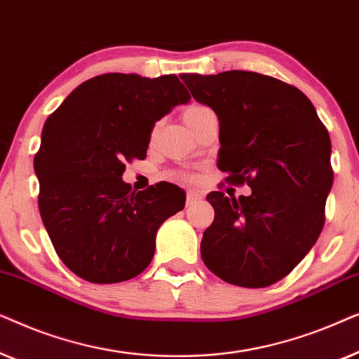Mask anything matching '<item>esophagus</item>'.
I'll list each match as a JSON object with an SVG mask.
<instances>
[{
	"label": "esophagus",
	"mask_w": 359,
	"mask_h": 359,
	"mask_svg": "<svg viewBox=\"0 0 359 359\" xmlns=\"http://www.w3.org/2000/svg\"><path fill=\"white\" fill-rule=\"evenodd\" d=\"M199 199H203V194L199 193V191H194V189H189L188 191V196H186V204H193V203H198Z\"/></svg>",
	"instance_id": "1"
}]
</instances>
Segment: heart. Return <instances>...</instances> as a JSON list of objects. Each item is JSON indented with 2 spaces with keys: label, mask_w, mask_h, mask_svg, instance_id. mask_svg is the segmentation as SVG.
Wrapping results in <instances>:
<instances>
[{
  "label": "heart",
  "mask_w": 359,
  "mask_h": 359,
  "mask_svg": "<svg viewBox=\"0 0 359 359\" xmlns=\"http://www.w3.org/2000/svg\"><path fill=\"white\" fill-rule=\"evenodd\" d=\"M205 111H209V107L205 106H201V104H191L189 107H186L184 112H183V119L188 126H191V122H193L196 117H199L201 114H204ZM181 178L183 180H191L189 175H181Z\"/></svg>",
  "instance_id": "heart-1"
}]
</instances>
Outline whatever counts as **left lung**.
Returning <instances> with one entry per match:
<instances>
[{
	"mask_svg": "<svg viewBox=\"0 0 359 359\" xmlns=\"http://www.w3.org/2000/svg\"><path fill=\"white\" fill-rule=\"evenodd\" d=\"M181 80L219 119L217 166L250 196L208 194L214 222L201 257L225 283L266 287L316 245L333 184L330 135L296 86L255 72L184 73Z\"/></svg>",
	"mask_w": 359,
	"mask_h": 359,
	"instance_id": "left-lung-1",
	"label": "left lung"
}]
</instances>
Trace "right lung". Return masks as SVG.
Segmentation results:
<instances>
[{
  "label": "right lung",
  "mask_w": 359,
  "mask_h": 359,
  "mask_svg": "<svg viewBox=\"0 0 359 359\" xmlns=\"http://www.w3.org/2000/svg\"><path fill=\"white\" fill-rule=\"evenodd\" d=\"M191 96L176 75L106 73L75 88L42 129L34 156L39 210L53 248L96 284L135 278L155 255L160 225L184 208L178 186L132 191L126 161L144 160L156 121Z\"/></svg>",
  "instance_id": "add662e5"
}]
</instances>
